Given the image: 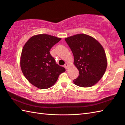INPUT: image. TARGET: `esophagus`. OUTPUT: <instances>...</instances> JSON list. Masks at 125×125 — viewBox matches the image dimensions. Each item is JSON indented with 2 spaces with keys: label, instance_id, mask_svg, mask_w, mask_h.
<instances>
[{
  "label": "esophagus",
  "instance_id": "obj_1",
  "mask_svg": "<svg viewBox=\"0 0 125 125\" xmlns=\"http://www.w3.org/2000/svg\"><path fill=\"white\" fill-rule=\"evenodd\" d=\"M64 68L66 69H68V64L67 63H65V64H64Z\"/></svg>",
  "mask_w": 125,
  "mask_h": 125
}]
</instances>
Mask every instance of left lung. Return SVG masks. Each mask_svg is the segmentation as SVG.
<instances>
[{
  "mask_svg": "<svg viewBox=\"0 0 125 125\" xmlns=\"http://www.w3.org/2000/svg\"><path fill=\"white\" fill-rule=\"evenodd\" d=\"M74 56V63L79 70V76L73 80L76 85L89 87L98 83L107 66L103 47L98 41L84 34L65 39Z\"/></svg>",
  "mask_w": 125,
  "mask_h": 125,
  "instance_id": "left-lung-1",
  "label": "left lung"
}]
</instances>
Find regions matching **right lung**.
Here are the masks:
<instances>
[{"label":"right lung","mask_w":125,"mask_h":125,"mask_svg":"<svg viewBox=\"0 0 125 125\" xmlns=\"http://www.w3.org/2000/svg\"><path fill=\"white\" fill-rule=\"evenodd\" d=\"M61 40L48 34H39L31 37L23 47L20 62L22 72L29 82L38 88L51 87L65 71L50 53L52 47Z\"/></svg>","instance_id":"add662e5"}]
</instances>
